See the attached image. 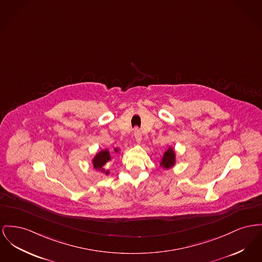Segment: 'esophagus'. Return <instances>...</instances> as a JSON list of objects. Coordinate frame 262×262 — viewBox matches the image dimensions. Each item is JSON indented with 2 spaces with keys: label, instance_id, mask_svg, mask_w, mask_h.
<instances>
[{
  "label": "esophagus",
  "instance_id": "34e87169",
  "mask_svg": "<svg viewBox=\"0 0 262 262\" xmlns=\"http://www.w3.org/2000/svg\"><path fill=\"white\" fill-rule=\"evenodd\" d=\"M134 136H135V139H136V140H137L138 142L141 141V133H140V130H139L138 127H137V128L135 129V132H134Z\"/></svg>",
  "mask_w": 262,
  "mask_h": 262
}]
</instances>
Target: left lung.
<instances>
[{"label": "left lung", "mask_w": 262, "mask_h": 262, "mask_svg": "<svg viewBox=\"0 0 262 262\" xmlns=\"http://www.w3.org/2000/svg\"><path fill=\"white\" fill-rule=\"evenodd\" d=\"M175 163V154L172 148H169L167 151H165V154L163 155L162 161H161V165L164 168H170L171 166H173Z\"/></svg>", "instance_id": "left-lung-1"}]
</instances>
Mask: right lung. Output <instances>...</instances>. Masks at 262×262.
Instances as JSON below:
<instances>
[{
	"label": "right lung",
	"instance_id": "obj_1",
	"mask_svg": "<svg viewBox=\"0 0 262 262\" xmlns=\"http://www.w3.org/2000/svg\"><path fill=\"white\" fill-rule=\"evenodd\" d=\"M111 160V156L108 150H102L95 156L93 159L94 167L97 169H102V167Z\"/></svg>",
	"mask_w": 262,
	"mask_h": 262
}]
</instances>
